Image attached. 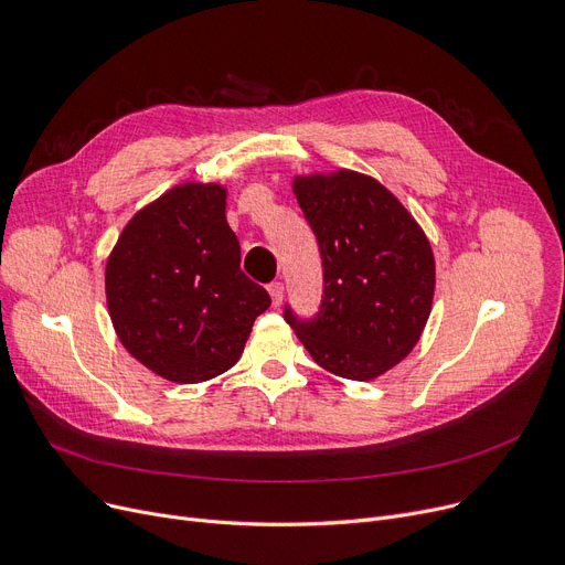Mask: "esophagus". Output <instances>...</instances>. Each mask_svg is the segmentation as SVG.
<instances>
[{
    "label": "esophagus",
    "mask_w": 565,
    "mask_h": 565,
    "mask_svg": "<svg viewBox=\"0 0 565 565\" xmlns=\"http://www.w3.org/2000/svg\"><path fill=\"white\" fill-rule=\"evenodd\" d=\"M269 294H271V301H274V306L278 308L280 303H282V296H285V285L282 282H271L269 285Z\"/></svg>",
    "instance_id": "esophagus-1"
}]
</instances>
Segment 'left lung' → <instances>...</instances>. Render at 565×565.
Returning <instances> with one entry per match:
<instances>
[{
    "label": "left lung",
    "mask_w": 565,
    "mask_h": 565,
    "mask_svg": "<svg viewBox=\"0 0 565 565\" xmlns=\"http://www.w3.org/2000/svg\"><path fill=\"white\" fill-rule=\"evenodd\" d=\"M294 193L319 244L323 296L312 319L287 306L285 321L319 367L372 381L422 335L434 303V250L411 212L370 175L296 178Z\"/></svg>",
    "instance_id": "8db88e82"
}]
</instances>
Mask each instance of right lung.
<instances>
[{"label":"right lung","instance_id":"add662e5","mask_svg":"<svg viewBox=\"0 0 565 565\" xmlns=\"http://www.w3.org/2000/svg\"><path fill=\"white\" fill-rule=\"evenodd\" d=\"M239 262L221 184L186 182L159 195L131 216L107 259V306L122 347L173 383L227 372L271 306Z\"/></svg>","mask_w":565,"mask_h":565}]
</instances>
